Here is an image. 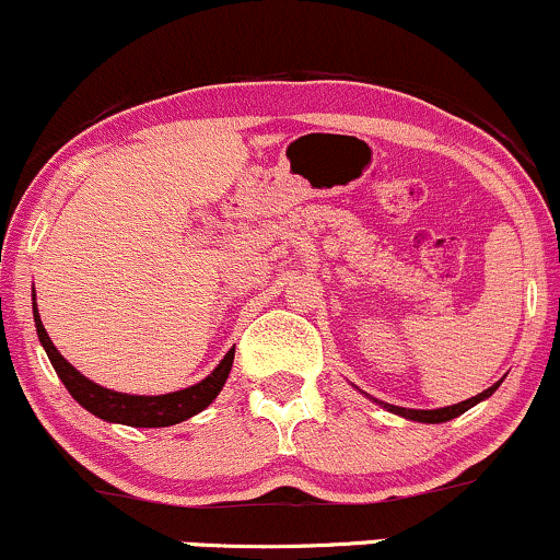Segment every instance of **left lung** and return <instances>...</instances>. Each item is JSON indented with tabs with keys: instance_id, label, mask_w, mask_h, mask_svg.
I'll return each mask as SVG.
<instances>
[{
	"instance_id": "1",
	"label": "left lung",
	"mask_w": 560,
	"mask_h": 560,
	"mask_svg": "<svg viewBox=\"0 0 560 560\" xmlns=\"http://www.w3.org/2000/svg\"><path fill=\"white\" fill-rule=\"evenodd\" d=\"M498 386H501V381H498L495 386L485 388L482 394L472 396V399L459 401V404H451V407H443V409H407V407H394V404H383V401H381V407L388 409V412H394V415L407 417V420L430 422V425H435V422H448V420H454V417H459V415L467 412V409H472L475 404H480L482 399H488V396H493V390H495Z\"/></svg>"
}]
</instances>
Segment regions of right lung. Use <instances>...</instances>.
<instances>
[{
  "instance_id": "right-lung-1",
  "label": "right lung",
  "mask_w": 560,
  "mask_h": 560,
  "mask_svg": "<svg viewBox=\"0 0 560 560\" xmlns=\"http://www.w3.org/2000/svg\"><path fill=\"white\" fill-rule=\"evenodd\" d=\"M33 298H36V294H33ZM33 320H36L38 341L44 345L54 370H57L59 381H62L65 388L70 390L72 399H75L80 407H85L91 415H96L106 422H119V425L170 428V425H177L182 420H187V417L203 412L208 404L219 396V390L224 388L229 370H232V362H234V349H229L226 357L215 365L213 373L200 383H195L190 388L172 390V394H161V396L119 394V390L104 388L98 386V383L88 381L83 373H78V370L72 368L62 354H59V349L51 345L49 334H46L36 302H33Z\"/></svg>"
}]
</instances>
